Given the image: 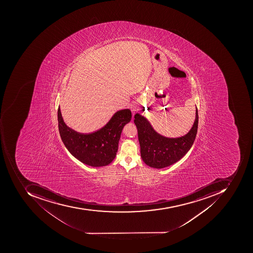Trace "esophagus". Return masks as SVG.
<instances>
[{
  "mask_svg": "<svg viewBox=\"0 0 253 253\" xmlns=\"http://www.w3.org/2000/svg\"><path fill=\"white\" fill-rule=\"evenodd\" d=\"M137 109H138V105H137V103L130 105V110L132 111L133 114L135 113Z\"/></svg>",
  "mask_w": 253,
  "mask_h": 253,
  "instance_id": "1",
  "label": "esophagus"
}]
</instances>
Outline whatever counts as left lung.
Here are the masks:
<instances>
[{
    "label": "left lung",
    "instance_id": "1",
    "mask_svg": "<svg viewBox=\"0 0 253 253\" xmlns=\"http://www.w3.org/2000/svg\"><path fill=\"white\" fill-rule=\"evenodd\" d=\"M134 124L137 128L140 156L143 161L152 168L162 169L176 163L190 150L198 131V114L190 130L179 137H167L154 130L142 115L136 113Z\"/></svg>",
    "mask_w": 253,
    "mask_h": 253
}]
</instances>
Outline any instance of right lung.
Wrapping results in <instances>:
<instances>
[{
	"label": "right lung",
	"instance_id": "add662e5",
	"mask_svg": "<svg viewBox=\"0 0 253 253\" xmlns=\"http://www.w3.org/2000/svg\"><path fill=\"white\" fill-rule=\"evenodd\" d=\"M130 119V109L119 110L102 128L89 134H81L67 126L60 106L58 109V130L63 143L75 158L93 167H105L113 162L123 127Z\"/></svg>",
	"mask_w": 253,
	"mask_h": 253
}]
</instances>
